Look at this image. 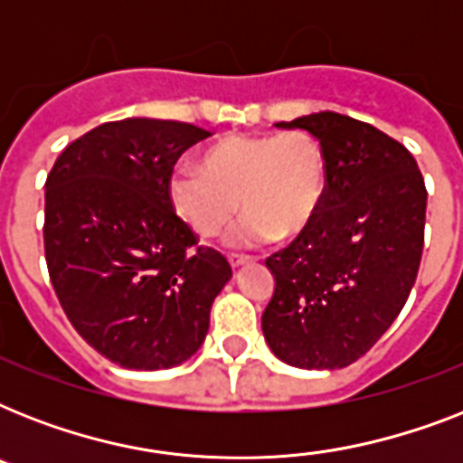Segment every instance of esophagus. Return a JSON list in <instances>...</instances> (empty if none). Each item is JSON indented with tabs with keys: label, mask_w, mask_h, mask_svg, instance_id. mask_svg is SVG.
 I'll use <instances>...</instances> for the list:
<instances>
[{
	"label": "esophagus",
	"mask_w": 463,
	"mask_h": 463,
	"mask_svg": "<svg viewBox=\"0 0 463 463\" xmlns=\"http://www.w3.org/2000/svg\"><path fill=\"white\" fill-rule=\"evenodd\" d=\"M250 260H252V257H245V254H228V261H231L232 269H240L242 264H247Z\"/></svg>",
	"instance_id": "obj_1"
}]
</instances>
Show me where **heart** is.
I'll list each match as a JSON object with an SVG mask.
<instances>
[{
  "instance_id": "b5f03b06",
  "label": "heart",
  "mask_w": 463,
  "mask_h": 463,
  "mask_svg": "<svg viewBox=\"0 0 463 463\" xmlns=\"http://www.w3.org/2000/svg\"><path fill=\"white\" fill-rule=\"evenodd\" d=\"M326 163L305 132L235 134L211 144L202 167L182 163L167 182L175 213L199 238H216L240 209L228 245L257 247L303 232L322 206Z\"/></svg>"
}]
</instances>
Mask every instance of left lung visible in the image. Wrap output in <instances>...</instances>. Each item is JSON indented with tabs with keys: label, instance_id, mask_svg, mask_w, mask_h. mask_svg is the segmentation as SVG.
Returning <instances> with one entry per match:
<instances>
[{
	"label": "left lung",
	"instance_id": "left-lung-1",
	"mask_svg": "<svg viewBox=\"0 0 463 463\" xmlns=\"http://www.w3.org/2000/svg\"><path fill=\"white\" fill-rule=\"evenodd\" d=\"M276 127L319 139L326 192L312 223L267 260L276 286L261 331L283 363L336 370L365 355L409 300L428 192L409 148L367 122L315 112Z\"/></svg>",
	"mask_w": 463,
	"mask_h": 463
}]
</instances>
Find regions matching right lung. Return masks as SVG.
<instances>
[{
	"label": "right lung",
	"instance_id": "add662e5",
	"mask_svg": "<svg viewBox=\"0 0 463 463\" xmlns=\"http://www.w3.org/2000/svg\"><path fill=\"white\" fill-rule=\"evenodd\" d=\"M202 127L129 118L71 141L45 182V261L69 322L115 365L192 358L232 269L175 213L167 182Z\"/></svg>",
	"mask_w": 463,
	"mask_h": 463
}]
</instances>
